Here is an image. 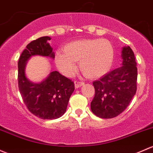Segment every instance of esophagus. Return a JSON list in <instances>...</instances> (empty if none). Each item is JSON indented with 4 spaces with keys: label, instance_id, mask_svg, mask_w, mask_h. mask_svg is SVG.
<instances>
[{
    "label": "esophagus",
    "instance_id": "34e87169",
    "mask_svg": "<svg viewBox=\"0 0 153 153\" xmlns=\"http://www.w3.org/2000/svg\"><path fill=\"white\" fill-rule=\"evenodd\" d=\"M84 85V83H83V81H75V89H77V88H79L81 87V86H83Z\"/></svg>",
    "mask_w": 153,
    "mask_h": 153
}]
</instances>
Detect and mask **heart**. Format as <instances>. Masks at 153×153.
<instances>
[{
	"label": "heart",
	"instance_id": "obj_1",
	"mask_svg": "<svg viewBox=\"0 0 153 153\" xmlns=\"http://www.w3.org/2000/svg\"><path fill=\"white\" fill-rule=\"evenodd\" d=\"M114 57V50L107 39H83L72 42L64 47V53L57 52L55 61L59 70L70 76L77 68L75 62L85 76L95 78L110 70Z\"/></svg>",
	"mask_w": 153,
	"mask_h": 153
}]
</instances>
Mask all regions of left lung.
I'll use <instances>...</instances> for the list:
<instances>
[{
    "instance_id": "1",
    "label": "left lung",
    "mask_w": 153,
    "mask_h": 153,
    "mask_svg": "<svg viewBox=\"0 0 153 153\" xmlns=\"http://www.w3.org/2000/svg\"><path fill=\"white\" fill-rule=\"evenodd\" d=\"M122 66L93 82L95 94L91 110L100 118L111 119L123 112L136 94L137 67L129 46L122 49Z\"/></svg>"
}]
</instances>
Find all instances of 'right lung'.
Listing matches in <instances>:
<instances>
[{
    "instance_id": "right-lung-1",
    "label": "right lung",
    "mask_w": 153,
    "mask_h": 153,
    "mask_svg": "<svg viewBox=\"0 0 153 153\" xmlns=\"http://www.w3.org/2000/svg\"><path fill=\"white\" fill-rule=\"evenodd\" d=\"M50 36H42L30 42L18 61V86L20 92L30 112L42 120H56L65 113L69 100L75 90L71 80L53 71L45 79L33 83L25 75V67L31 56L55 58L48 43Z\"/></svg>"
}]
</instances>
